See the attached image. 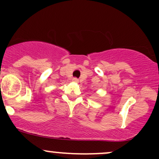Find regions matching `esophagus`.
<instances>
[{"label": "esophagus", "instance_id": "esophagus-1", "mask_svg": "<svg viewBox=\"0 0 159 159\" xmlns=\"http://www.w3.org/2000/svg\"><path fill=\"white\" fill-rule=\"evenodd\" d=\"M73 81H75V82H78V78H73Z\"/></svg>", "mask_w": 159, "mask_h": 159}]
</instances>
